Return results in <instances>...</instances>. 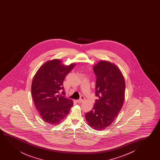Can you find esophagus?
I'll list each match as a JSON object with an SVG mask.
<instances>
[{"instance_id": "obj_1", "label": "esophagus", "mask_w": 160, "mask_h": 160, "mask_svg": "<svg viewBox=\"0 0 160 160\" xmlns=\"http://www.w3.org/2000/svg\"><path fill=\"white\" fill-rule=\"evenodd\" d=\"M85 101V97L83 96H82L81 97V98L79 99V100H77V102L79 103H81L83 102V101Z\"/></svg>"}]
</instances>
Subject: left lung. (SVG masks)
<instances>
[{
	"instance_id": "left-lung-1",
	"label": "left lung",
	"mask_w": 160,
	"mask_h": 160,
	"mask_svg": "<svg viewBox=\"0 0 160 160\" xmlns=\"http://www.w3.org/2000/svg\"><path fill=\"white\" fill-rule=\"evenodd\" d=\"M93 69L97 77L95 95L99 98L85 118L90 127L98 131L112 125L120 112L126 83L122 73L114 63L101 60Z\"/></svg>"
}]
</instances>
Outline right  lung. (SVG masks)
I'll list each match as a JSON object with an SVG mask.
<instances>
[{
  "label": "right lung",
  "instance_id": "obj_1",
  "mask_svg": "<svg viewBox=\"0 0 160 160\" xmlns=\"http://www.w3.org/2000/svg\"><path fill=\"white\" fill-rule=\"evenodd\" d=\"M75 63L64 65L60 59L46 62L33 78L31 92L35 108L42 119L51 125H59L69 113L73 102L67 98L63 82Z\"/></svg>",
  "mask_w": 160,
  "mask_h": 160
}]
</instances>
